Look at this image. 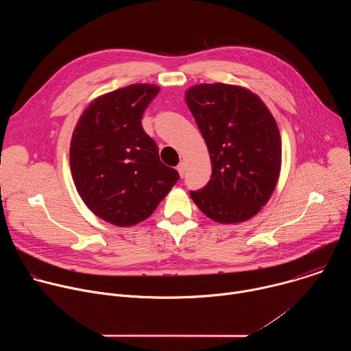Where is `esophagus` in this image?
<instances>
[{
    "label": "esophagus",
    "instance_id": "esophagus-1",
    "mask_svg": "<svg viewBox=\"0 0 351 351\" xmlns=\"http://www.w3.org/2000/svg\"><path fill=\"white\" fill-rule=\"evenodd\" d=\"M176 169H178V172H179V175H180V178H183L184 176V172H186V164L182 161V162H179V165L176 167Z\"/></svg>",
    "mask_w": 351,
    "mask_h": 351
}]
</instances>
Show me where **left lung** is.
<instances>
[{
    "mask_svg": "<svg viewBox=\"0 0 351 351\" xmlns=\"http://www.w3.org/2000/svg\"><path fill=\"white\" fill-rule=\"evenodd\" d=\"M186 104L213 164L210 182L190 191L193 202L219 223L253 218L267 204L280 172L282 141L272 114L257 94L223 83L190 87Z\"/></svg>",
    "mask_w": 351,
    "mask_h": 351,
    "instance_id": "obj_1",
    "label": "left lung"
}]
</instances>
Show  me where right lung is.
Here are the masks:
<instances>
[{"label":"right lung","instance_id":"obj_1","mask_svg":"<svg viewBox=\"0 0 351 351\" xmlns=\"http://www.w3.org/2000/svg\"><path fill=\"white\" fill-rule=\"evenodd\" d=\"M158 91L141 83L98 97L72 134L69 160L77 193L98 218L117 226L148 218L179 179L141 126Z\"/></svg>","mask_w":351,"mask_h":351}]
</instances>
